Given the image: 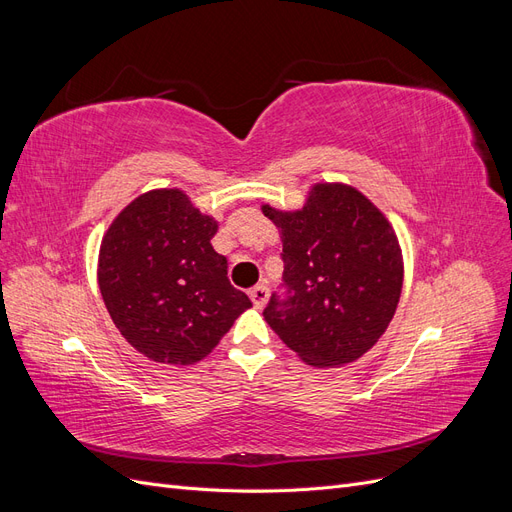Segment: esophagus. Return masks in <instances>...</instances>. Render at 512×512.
Returning a JSON list of instances; mask_svg holds the SVG:
<instances>
[{
    "instance_id": "esophagus-1",
    "label": "esophagus",
    "mask_w": 512,
    "mask_h": 512,
    "mask_svg": "<svg viewBox=\"0 0 512 512\" xmlns=\"http://www.w3.org/2000/svg\"><path fill=\"white\" fill-rule=\"evenodd\" d=\"M250 299H252V303H254L256 307H262V305L267 303V299H269V288H267L265 284L254 286V288L250 290Z\"/></svg>"
}]
</instances>
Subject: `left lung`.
Segmentation results:
<instances>
[{
	"instance_id": "1",
	"label": "left lung",
	"mask_w": 512,
	"mask_h": 512,
	"mask_svg": "<svg viewBox=\"0 0 512 512\" xmlns=\"http://www.w3.org/2000/svg\"><path fill=\"white\" fill-rule=\"evenodd\" d=\"M262 213L284 241V294L273 292L262 316L307 365L356 361L399 303L404 262L393 226L344 183L314 185L301 211Z\"/></svg>"
}]
</instances>
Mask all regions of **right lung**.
Instances as JSON below:
<instances>
[{"mask_svg": "<svg viewBox=\"0 0 512 512\" xmlns=\"http://www.w3.org/2000/svg\"><path fill=\"white\" fill-rule=\"evenodd\" d=\"M218 222L181 190H153L123 209L100 245L98 284L119 333L147 359L192 365L220 344L250 297L213 250Z\"/></svg>", "mask_w": 512, "mask_h": 512, "instance_id": "obj_1", "label": "right lung"}]
</instances>
